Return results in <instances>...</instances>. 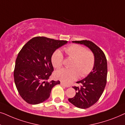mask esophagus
I'll list each match as a JSON object with an SVG mask.
<instances>
[{
	"instance_id": "esophagus-1",
	"label": "esophagus",
	"mask_w": 125,
	"mask_h": 125,
	"mask_svg": "<svg viewBox=\"0 0 125 125\" xmlns=\"http://www.w3.org/2000/svg\"><path fill=\"white\" fill-rule=\"evenodd\" d=\"M60 84H61V85H62V86H64L65 87H66V88H68V87H69V85H66V84H65V83H62V82H61Z\"/></svg>"
}]
</instances>
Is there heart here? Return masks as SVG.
Listing matches in <instances>:
<instances>
[{
  "instance_id": "obj_1",
  "label": "heart",
  "mask_w": 125,
  "mask_h": 125,
  "mask_svg": "<svg viewBox=\"0 0 125 125\" xmlns=\"http://www.w3.org/2000/svg\"><path fill=\"white\" fill-rule=\"evenodd\" d=\"M69 57L73 59L70 69L63 68L56 72L54 76L57 79L65 83L74 81L79 76L84 77L93 69L94 65L95 57L92 51L86 50L83 46L73 44L64 49ZM51 61L54 68H60L62 65L63 55L57 50L53 53Z\"/></svg>"
}]
</instances>
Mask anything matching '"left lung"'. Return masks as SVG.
Listing matches in <instances>:
<instances>
[{"mask_svg": "<svg viewBox=\"0 0 125 125\" xmlns=\"http://www.w3.org/2000/svg\"><path fill=\"white\" fill-rule=\"evenodd\" d=\"M73 42L83 44L93 53L95 57L93 71L84 79L77 82L81 87L73 86L77 92L74 97L68 100L80 109L88 108L96 103L103 93L106 84L107 60L103 51L89 40L73 41Z\"/></svg>", "mask_w": 125, "mask_h": 125, "instance_id": "left-lung-1", "label": "left lung"}]
</instances>
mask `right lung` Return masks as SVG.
I'll list each match as a JSON object with an SVG mask.
<instances>
[{
  "mask_svg": "<svg viewBox=\"0 0 125 125\" xmlns=\"http://www.w3.org/2000/svg\"><path fill=\"white\" fill-rule=\"evenodd\" d=\"M45 37L28 41L19 53L13 72L17 90L27 103H42L50 96L53 87L60 81L48 82L53 71L51 57L56 49L67 43Z\"/></svg>",
  "mask_w": 125,
  "mask_h": 125,
  "instance_id": "right-lung-1",
  "label": "right lung"
}]
</instances>
